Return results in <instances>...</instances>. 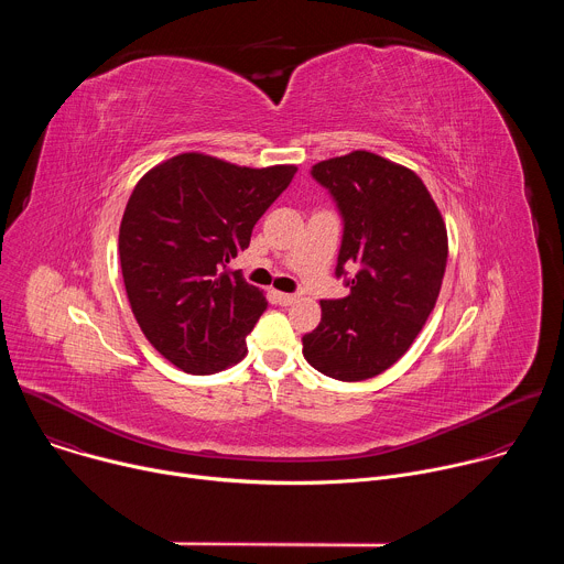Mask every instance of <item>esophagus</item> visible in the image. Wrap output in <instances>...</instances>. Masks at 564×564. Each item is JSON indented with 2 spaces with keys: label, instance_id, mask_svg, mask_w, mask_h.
<instances>
[{
  "label": "esophagus",
  "instance_id": "esophagus-1",
  "mask_svg": "<svg viewBox=\"0 0 564 564\" xmlns=\"http://www.w3.org/2000/svg\"><path fill=\"white\" fill-rule=\"evenodd\" d=\"M274 296H276V303L281 305H292L296 301V294H288V292H276Z\"/></svg>",
  "mask_w": 564,
  "mask_h": 564
}]
</instances>
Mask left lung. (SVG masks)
Listing matches in <instances>:
<instances>
[{"label": "left lung", "instance_id": "1", "mask_svg": "<svg viewBox=\"0 0 564 564\" xmlns=\"http://www.w3.org/2000/svg\"><path fill=\"white\" fill-rule=\"evenodd\" d=\"M344 216L337 276L357 268L350 294L321 301L303 337L312 368L339 381L381 375L406 355L433 312L448 259L446 223L422 178L370 151L312 167Z\"/></svg>", "mask_w": 564, "mask_h": 564}]
</instances>
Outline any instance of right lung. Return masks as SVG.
<instances>
[{
	"label": "right lung",
	"instance_id": "add662e5",
	"mask_svg": "<svg viewBox=\"0 0 564 564\" xmlns=\"http://www.w3.org/2000/svg\"><path fill=\"white\" fill-rule=\"evenodd\" d=\"M294 174L187 151L133 187L118 236L124 290L140 330L176 368L212 375L248 355L268 301L227 263Z\"/></svg>",
	"mask_w": 564,
	"mask_h": 564
}]
</instances>
